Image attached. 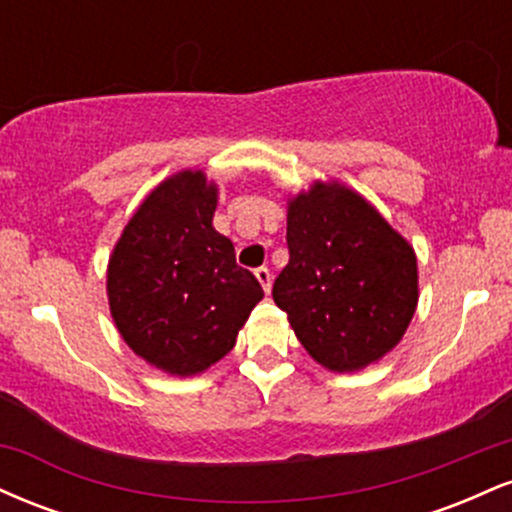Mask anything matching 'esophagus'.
Returning <instances> with one entry per match:
<instances>
[{
	"label": "esophagus",
	"instance_id": "1",
	"mask_svg": "<svg viewBox=\"0 0 512 512\" xmlns=\"http://www.w3.org/2000/svg\"><path fill=\"white\" fill-rule=\"evenodd\" d=\"M255 276H257V281H260V284H262L264 293L272 291V272H269L267 267H257L255 269Z\"/></svg>",
	"mask_w": 512,
	"mask_h": 512
}]
</instances>
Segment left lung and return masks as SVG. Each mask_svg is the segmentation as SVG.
I'll return each instance as SVG.
<instances>
[{"label":"left lung","instance_id":"left-lung-1","mask_svg":"<svg viewBox=\"0 0 512 512\" xmlns=\"http://www.w3.org/2000/svg\"><path fill=\"white\" fill-rule=\"evenodd\" d=\"M286 243L272 296L320 366L351 373L395 349L419 303V272L414 248L373 204L317 180L289 199Z\"/></svg>","mask_w":512,"mask_h":512}]
</instances>
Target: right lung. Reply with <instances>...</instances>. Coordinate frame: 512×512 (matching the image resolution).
I'll return each instance as SVG.
<instances>
[{
  "label": "right lung",
  "mask_w": 512,
  "mask_h": 512,
  "mask_svg": "<svg viewBox=\"0 0 512 512\" xmlns=\"http://www.w3.org/2000/svg\"><path fill=\"white\" fill-rule=\"evenodd\" d=\"M216 197L202 170L170 175L134 211L108 262L117 332L146 363L180 378L226 356L264 296L211 223Z\"/></svg>",
  "instance_id": "obj_1"
}]
</instances>
